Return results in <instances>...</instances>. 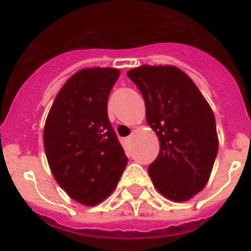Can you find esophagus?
<instances>
[{"label":"esophagus","mask_w":251,"mask_h":251,"mask_svg":"<svg viewBox=\"0 0 251 251\" xmlns=\"http://www.w3.org/2000/svg\"><path fill=\"white\" fill-rule=\"evenodd\" d=\"M122 142H124V145L127 146V145H129V143H130V142H131V137L125 138V139H124V141H122Z\"/></svg>","instance_id":"34e87169"}]
</instances>
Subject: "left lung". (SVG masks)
Listing matches in <instances>:
<instances>
[{
    "instance_id": "left-lung-1",
    "label": "left lung",
    "mask_w": 251,
    "mask_h": 251,
    "mask_svg": "<svg viewBox=\"0 0 251 251\" xmlns=\"http://www.w3.org/2000/svg\"><path fill=\"white\" fill-rule=\"evenodd\" d=\"M127 76L141 91L147 124L160 141V152L149 167L153 186L165 198L185 202L206 186L218 155L214 112L175 66L143 65Z\"/></svg>"
}]
</instances>
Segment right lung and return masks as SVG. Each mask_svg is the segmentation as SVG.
Masks as SVG:
<instances>
[{
	"mask_svg": "<svg viewBox=\"0 0 251 251\" xmlns=\"http://www.w3.org/2000/svg\"><path fill=\"white\" fill-rule=\"evenodd\" d=\"M118 76L117 69L79 70L62 86L45 121L50 171L69 197L86 206L109 197L127 164L108 118V98Z\"/></svg>",
	"mask_w": 251,
	"mask_h": 251,
	"instance_id": "add662e5",
	"label": "right lung"
}]
</instances>
